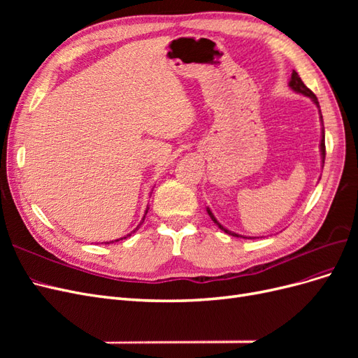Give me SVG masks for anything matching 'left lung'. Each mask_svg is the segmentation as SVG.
Segmentation results:
<instances>
[{
    "instance_id": "left-lung-1",
    "label": "left lung",
    "mask_w": 358,
    "mask_h": 358,
    "mask_svg": "<svg viewBox=\"0 0 358 358\" xmlns=\"http://www.w3.org/2000/svg\"><path fill=\"white\" fill-rule=\"evenodd\" d=\"M289 88L292 90V91H296V92H299V94H301V95H306V96H309V99L317 104V107H320V103H318V99L315 96V94H313L308 86L303 83V80L300 79V76L297 74V71H294L292 70V73H291V79H289ZM320 113H321V110H320ZM321 122H322V116H321ZM320 149H321V159H322V167H324V159H326V142H324V125H322V136H321V145H320ZM208 213H209V216L212 218V221L220 227V229L222 230V231H225L227 234H231V236H234V237H243V239H246L245 236H241V234H236V233H233V231H230V230H227V229H224V227L216 221V218L213 216V213H212V210L208 208ZM249 239H251V237H249Z\"/></svg>"
}]
</instances>
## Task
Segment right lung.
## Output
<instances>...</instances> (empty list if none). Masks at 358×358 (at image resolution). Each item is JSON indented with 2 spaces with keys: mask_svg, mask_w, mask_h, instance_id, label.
<instances>
[{
  "mask_svg": "<svg viewBox=\"0 0 358 358\" xmlns=\"http://www.w3.org/2000/svg\"><path fill=\"white\" fill-rule=\"evenodd\" d=\"M148 209H149V208H146L145 216H146V213H148ZM145 216H143V220H142V222H140V224H143V221H145ZM138 227H140V225H137V229H138ZM137 229H136V230H137ZM136 230H134V231H136ZM134 231H131L129 234H127V237H128V236H131ZM127 237H122V239H127ZM122 239H117V241H115V242H119V241H122ZM106 243H107V245H109V243H113V241H112V242H106Z\"/></svg>",
  "mask_w": 358,
  "mask_h": 358,
  "instance_id": "1",
  "label": "right lung"
}]
</instances>
